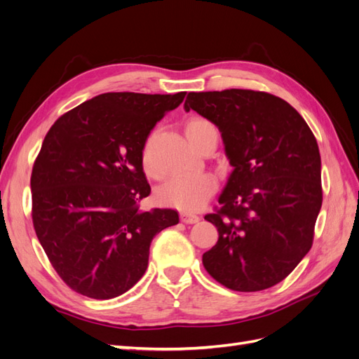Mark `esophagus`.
<instances>
[{"label":"esophagus","mask_w":359,"mask_h":359,"mask_svg":"<svg viewBox=\"0 0 359 359\" xmlns=\"http://www.w3.org/2000/svg\"><path fill=\"white\" fill-rule=\"evenodd\" d=\"M181 222L186 223V224H193V223H198L199 222V217L196 214H190V212H181Z\"/></svg>","instance_id":"esophagus-1"}]
</instances>
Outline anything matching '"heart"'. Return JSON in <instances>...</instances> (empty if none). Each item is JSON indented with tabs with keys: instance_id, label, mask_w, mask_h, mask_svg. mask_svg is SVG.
<instances>
[{
	"instance_id": "heart-1",
	"label": "heart",
	"mask_w": 359,
	"mask_h": 359,
	"mask_svg": "<svg viewBox=\"0 0 359 359\" xmlns=\"http://www.w3.org/2000/svg\"><path fill=\"white\" fill-rule=\"evenodd\" d=\"M186 133L194 148H201V145L210 137L219 139V130L210 119L203 116H193L189 119L186 126ZM142 166L147 175L156 177V170L151 161V142H147L142 151ZM217 189V181L210 173H194V175H177L170 178L163 186L157 196L158 201L166 205L173 206L182 211H196L206 203Z\"/></svg>"
}]
</instances>
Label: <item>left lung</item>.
Returning <instances> with one entry per match:
<instances>
[{"instance_id":"1","label":"left lung","mask_w":359,"mask_h":359,"mask_svg":"<svg viewBox=\"0 0 359 359\" xmlns=\"http://www.w3.org/2000/svg\"><path fill=\"white\" fill-rule=\"evenodd\" d=\"M184 107L219 127L233 166L220 206L205 215L219 231L205 269L236 292L280 283L313 245L322 206L316 137L297 109L264 91L189 93Z\"/></svg>"}]
</instances>
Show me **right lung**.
<instances>
[{
  "instance_id": "obj_1",
  "label": "right lung",
  "mask_w": 359,
  "mask_h": 359,
  "mask_svg": "<svg viewBox=\"0 0 359 359\" xmlns=\"http://www.w3.org/2000/svg\"><path fill=\"white\" fill-rule=\"evenodd\" d=\"M186 97L106 93L61 115L31 172V217L50 265L72 290L111 299L145 274L149 245L180 222L173 210L140 211L151 187L148 135Z\"/></svg>"
}]
</instances>
